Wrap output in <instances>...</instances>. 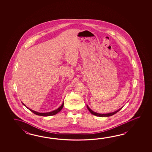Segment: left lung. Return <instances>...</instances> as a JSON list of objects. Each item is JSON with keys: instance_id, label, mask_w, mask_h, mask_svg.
<instances>
[{"instance_id": "1", "label": "left lung", "mask_w": 152, "mask_h": 152, "mask_svg": "<svg viewBox=\"0 0 152 152\" xmlns=\"http://www.w3.org/2000/svg\"><path fill=\"white\" fill-rule=\"evenodd\" d=\"M87 109H88V110H89V111L91 113H92V115H95V116H97L99 117H109L111 116H113V115H115V113H116L117 112H118L120 110H121L122 109V108L123 107H121L120 109H118V110H117L116 111H115V112H113V113H104V114H102V113H96V112H94V111H92V110L89 107H88V105H87Z\"/></svg>"}]
</instances>
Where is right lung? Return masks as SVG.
<instances>
[{
  "mask_svg": "<svg viewBox=\"0 0 152 152\" xmlns=\"http://www.w3.org/2000/svg\"><path fill=\"white\" fill-rule=\"evenodd\" d=\"M23 105L26 107V105L24 104L23 103ZM64 103L63 102V103L61 105V107H59L58 109H57L56 110H54V111H51V112H49V113H38V112H36L35 111H34V110H31V109H29L28 107H26L28 109H29L30 111H31V112H32L33 113H35L36 115H39V116H53V115H56V113H58V112H60L61 110L62 109V107H64Z\"/></svg>",
  "mask_w": 152,
  "mask_h": 152,
  "instance_id": "right-lung-1",
  "label": "right lung"
}]
</instances>
